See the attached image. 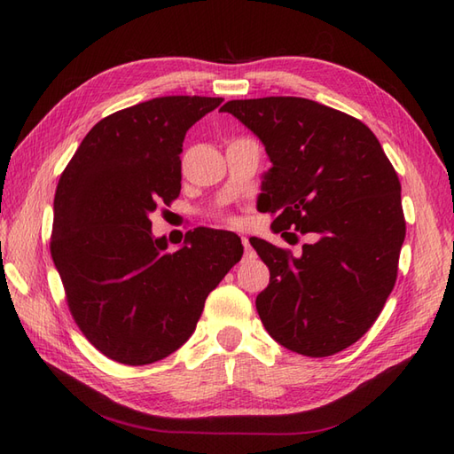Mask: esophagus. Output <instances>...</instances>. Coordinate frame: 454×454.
Masks as SVG:
<instances>
[{"instance_id":"34e87169","label":"esophagus","mask_w":454,"mask_h":454,"mask_svg":"<svg viewBox=\"0 0 454 454\" xmlns=\"http://www.w3.org/2000/svg\"><path fill=\"white\" fill-rule=\"evenodd\" d=\"M242 244H244V259L255 257L254 247H252V244H249V238H242Z\"/></svg>"}]
</instances>
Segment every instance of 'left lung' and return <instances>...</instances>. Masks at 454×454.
I'll return each instance as SVG.
<instances>
[{"label":"left lung","instance_id":"1","mask_svg":"<svg viewBox=\"0 0 454 454\" xmlns=\"http://www.w3.org/2000/svg\"><path fill=\"white\" fill-rule=\"evenodd\" d=\"M222 111L263 142L273 163L257 202L275 215L271 228L316 234L298 257L249 239L271 273L255 298L265 330L306 356L347 349L396 283L406 238L398 173L366 124L316 101L236 99Z\"/></svg>","mask_w":454,"mask_h":454}]
</instances>
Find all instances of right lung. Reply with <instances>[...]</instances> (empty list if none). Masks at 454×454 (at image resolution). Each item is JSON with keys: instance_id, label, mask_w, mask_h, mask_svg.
<instances>
[{"instance_id": "1", "label": "right lung", "mask_w": 454, "mask_h": 454, "mask_svg": "<svg viewBox=\"0 0 454 454\" xmlns=\"http://www.w3.org/2000/svg\"><path fill=\"white\" fill-rule=\"evenodd\" d=\"M222 101L169 95L113 113L58 181L51 254L75 324L113 361L140 366L177 351L242 259L232 232L195 228L177 252L152 236V212L179 197L187 130Z\"/></svg>"}]
</instances>
